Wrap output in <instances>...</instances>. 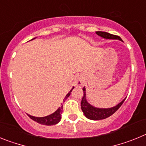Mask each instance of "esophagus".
<instances>
[{"label":"esophagus","instance_id":"obj_1","mask_svg":"<svg viewBox=\"0 0 146 146\" xmlns=\"http://www.w3.org/2000/svg\"><path fill=\"white\" fill-rule=\"evenodd\" d=\"M84 84V80L82 78V77L80 76H77L75 78V80H74V85L77 86H82Z\"/></svg>","mask_w":146,"mask_h":146}]
</instances>
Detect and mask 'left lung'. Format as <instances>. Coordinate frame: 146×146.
<instances>
[{
  "label": "left lung",
  "mask_w": 146,
  "mask_h": 146,
  "mask_svg": "<svg viewBox=\"0 0 146 146\" xmlns=\"http://www.w3.org/2000/svg\"><path fill=\"white\" fill-rule=\"evenodd\" d=\"M96 33L98 36H99L102 38H104V39L119 40V41L123 42L122 39L119 36H118L113 35L111 33H107V32L96 31ZM82 91H83V96H82V101H81V109H82V111L83 112L86 118L90 120H94V121L105 119V118H108L110 115H112L122 105V104H123V102L125 101V99L126 98H124L121 102L118 103L117 105L113 107V108H99L93 106L92 104H91L88 102L87 98H86V87L82 88Z\"/></svg>",
  "instance_id": "obj_1"
}]
</instances>
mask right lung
I'll return each instance as SVG.
<instances>
[{
	"label": "right lung",
	"instance_id": "obj_1",
	"mask_svg": "<svg viewBox=\"0 0 146 146\" xmlns=\"http://www.w3.org/2000/svg\"><path fill=\"white\" fill-rule=\"evenodd\" d=\"M34 38H33V40ZM74 88V87H72V88L71 89L70 91H69L68 94L66 95L65 98L64 99L63 101L65 102L66 99L67 98L69 97L70 96L71 92L72 91V90ZM62 111H63V105L60 107H59L52 114L49 115H47V116H44V117H35V116H32L31 115H28V116L30 118H31L33 121H36L37 123H40V124H42V125H46V126H52V125H55V124H57L58 123H59L61 119V113Z\"/></svg>",
	"mask_w": 146,
	"mask_h": 146
}]
</instances>
